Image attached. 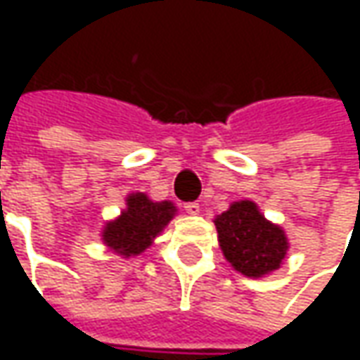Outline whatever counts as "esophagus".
Listing matches in <instances>:
<instances>
[{
  "mask_svg": "<svg viewBox=\"0 0 360 360\" xmlns=\"http://www.w3.org/2000/svg\"><path fill=\"white\" fill-rule=\"evenodd\" d=\"M184 210H186L190 216H198L200 214V204H198V202H188L186 206H184Z\"/></svg>",
  "mask_w": 360,
  "mask_h": 360,
  "instance_id": "esophagus-1",
  "label": "esophagus"
}]
</instances>
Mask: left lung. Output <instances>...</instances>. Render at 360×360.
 <instances>
[{
  "instance_id": "obj_1",
  "label": "left lung",
  "mask_w": 360,
  "mask_h": 360,
  "mask_svg": "<svg viewBox=\"0 0 360 360\" xmlns=\"http://www.w3.org/2000/svg\"><path fill=\"white\" fill-rule=\"evenodd\" d=\"M218 244L230 266L248 278L269 276L288 252L283 226L264 218L252 200H236L214 218Z\"/></svg>"
}]
</instances>
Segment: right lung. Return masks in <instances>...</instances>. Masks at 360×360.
I'll return each instance as SVG.
<instances>
[{
	"label": "right lung",
	"instance_id": "right-lung-1",
	"mask_svg": "<svg viewBox=\"0 0 360 360\" xmlns=\"http://www.w3.org/2000/svg\"><path fill=\"white\" fill-rule=\"evenodd\" d=\"M176 214L178 208L174 202H154L146 192H131L126 196V208L105 222L100 236L114 255L134 258L154 244Z\"/></svg>",
	"mask_w": 360,
	"mask_h": 360
}]
</instances>
